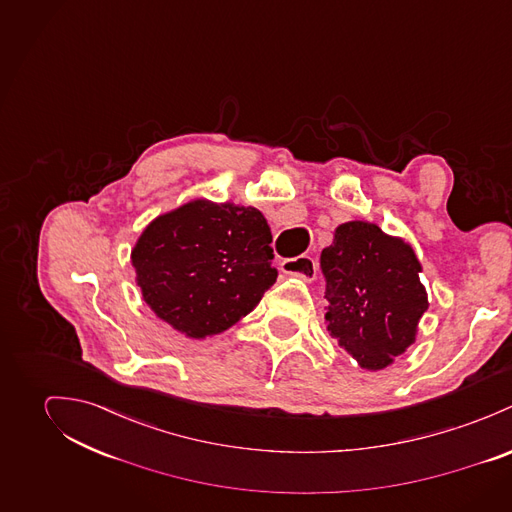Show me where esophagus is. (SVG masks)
Returning a JSON list of instances; mask_svg holds the SVG:
<instances>
[{
  "mask_svg": "<svg viewBox=\"0 0 512 512\" xmlns=\"http://www.w3.org/2000/svg\"><path fill=\"white\" fill-rule=\"evenodd\" d=\"M281 271L284 275L302 279V281H314L316 277V263L312 257L308 255H300L294 259H284L281 263Z\"/></svg>",
  "mask_w": 512,
  "mask_h": 512,
  "instance_id": "1",
  "label": "esophagus"
}]
</instances>
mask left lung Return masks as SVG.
Returning a JSON list of instances; mask_svg holds the SVG:
<instances>
[{
	"instance_id": "8db88e82",
	"label": "left lung",
	"mask_w": 512,
	"mask_h": 512,
	"mask_svg": "<svg viewBox=\"0 0 512 512\" xmlns=\"http://www.w3.org/2000/svg\"><path fill=\"white\" fill-rule=\"evenodd\" d=\"M332 338L363 369L379 371L416 340L428 310L414 249L369 222H347L320 255Z\"/></svg>"
}]
</instances>
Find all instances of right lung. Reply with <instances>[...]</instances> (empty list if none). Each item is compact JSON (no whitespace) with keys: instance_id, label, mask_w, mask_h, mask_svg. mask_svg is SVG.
<instances>
[{"instance_id":"right-lung-1","label":"right lung","mask_w":512,"mask_h":512,"mask_svg":"<svg viewBox=\"0 0 512 512\" xmlns=\"http://www.w3.org/2000/svg\"><path fill=\"white\" fill-rule=\"evenodd\" d=\"M271 241L257 208L194 200L153 220L131 263L151 310L202 340L247 316L275 284Z\"/></svg>"}]
</instances>
